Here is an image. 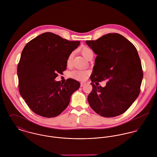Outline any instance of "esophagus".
Wrapping results in <instances>:
<instances>
[{"instance_id": "34e87169", "label": "esophagus", "mask_w": 157, "mask_h": 157, "mask_svg": "<svg viewBox=\"0 0 157 157\" xmlns=\"http://www.w3.org/2000/svg\"><path fill=\"white\" fill-rule=\"evenodd\" d=\"M86 85V83L85 82H81V87H83L84 86Z\"/></svg>"}]
</instances>
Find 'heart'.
Masks as SVG:
<instances>
[{"label": "heart", "instance_id": "b5f03b06", "mask_svg": "<svg viewBox=\"0 0 157 157\" xmlns=\"http://www.w3.org/2000/svg\"><path fill=\"white\" fill-rule=\"evenodd\" d=\"M81 52L82 53V55L86 58L88 59V57L91 55H93V53L92 50L88 48L87 46H84L81 48ZM73 58V53H71L68 56L67 58V63L70 64ZM88 75V71L86 70H76L71 71L70 73V76L75 79L79 80V81H84L87 78Z\"/></svg>", "mask_w": 157, "mask_h": 157}]
</instances>
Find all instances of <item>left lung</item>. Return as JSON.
I'll use <instances>...</instances> for the list:
<instances>
[{
  "label": "left lung",
  "mask_w": 157,
  "mask_h": 157,
  "mask_svg": "<svg viewBox=\"0 0 157 157\" xmlns=\"http://www.w3.org/2000/svg\"><path fill=\"white\" fill-rule=\"evenodd\" d=\"M87 45L98 56L90 79L93 90L88 96L91 108L105 117L124 113L140 93L143 76L141 63L134 44L117 33L87 40ZM106 80L105 87L96 86Z\"/></svg>",
  "instance_id": "obj_1"
}]
</instances>
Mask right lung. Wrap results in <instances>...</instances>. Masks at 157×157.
<instances>
[{
    "mask_svg": "<svg viewBox=\"0 0 157 157\" xmlns=\"http://www.w3.org/2000/svg\"><path fill=\"white\" fill-rule=\"evenodd\" d=\"M79 44V41L45 33L25 45L17 66L18 88L35 114L55 117L69 104L71 94L78 90L80 83L69 78L61 84L55 79L66 70L69 55Z\"/></svg>",
    "mask_w": 157,
    "mask_h": 157,
    "instance_id": "obj_1",
    "label": "right lung"
}]
</instances>
